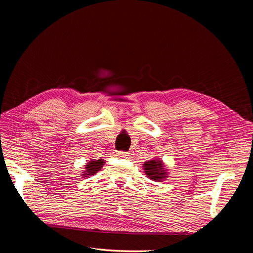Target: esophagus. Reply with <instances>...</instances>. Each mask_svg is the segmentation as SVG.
I'll return each mask as SVG.
<instances>
[{
	"label": "esophagus",
	"mask_w": 253,
	"mask_h": 253,
	"mask_svg": "<svg viewBox=\"0 0 253 253\" xmlns=\"http://www.w3.org/2000/svg\"><path fill=\"white\" fill-rule=\"evenodd\" d=\"M116 156H118L120 158H126L128 156V153L124 152V151H117L116 152Z\"/></svg>",
	"instance_id": "34e87169"
}]
</instances>
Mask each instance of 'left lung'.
Wrapping results in <instances>:
<instances>
[{
	"label": "left lung",
	"mask_w": 253,
	"mask_h": 253,
	"mask_svg": "<svg viewBox=\"0 0 253 253\" xmlns=\"http://www.w3.org/2000/svg\"><path fill=\"white\" fill-rule=\"evenodd\" d=\"M143 167H144L145 174L148 175V177H150L153 180L160 181L165 177H167L166 176L167 172L165 171L163 163L159 162V160H151V162L145 163Z\"/></svg>",
	"instance_id": "8db88e82"
}]
</instances>
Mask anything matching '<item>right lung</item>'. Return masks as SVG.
Instances as JSON below:
<instances>
[{
  "mask_svg": "<svg viewBox=\"0 0 253 253\" xmlns=\"http://www.w3.org/2000/svg\"><path fill=\"white\" fill-rule=\"evenodd\" d=\"M103 164H104V160L102 159H98V160L91 159L85 167V171H84V174H83L84 177H87L89 175L96 174L99 170L101 169Z\"/></svg>",
  "mask_w": 253,
  "mask_h": 253,
  "instance_id": "1",
  "label": "right lung"
}]
</instances>
